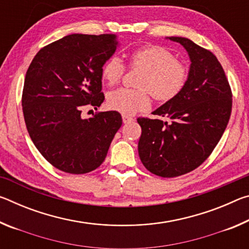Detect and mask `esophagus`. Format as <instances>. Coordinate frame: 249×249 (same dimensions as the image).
Instances as JSON below:
<instances>
[{
	"instance_id": "1",
	"label": "esophagus",
	"mask_w": 249,
	"mask_h": 249,
	"mask_svg": "<svg viewBox=\"0 0 249 249\" xmlns=\"http://www.w3.org/2000/svg\"><path fill=\"white\" fill-rule=\"evenodd\" d=\"M135 121L134 117L132 115H128V114H124L123 115V122L124 123H130V122Z\"/></svg>"
}]
</instances>
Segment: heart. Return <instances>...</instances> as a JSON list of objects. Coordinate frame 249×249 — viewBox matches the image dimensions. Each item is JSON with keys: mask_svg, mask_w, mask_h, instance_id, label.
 <instances>
[{"mask_svg": "<svg viewBox=\"0 0 249 249\" xmlns=\"http://www.w3.org/2000/svg\"><path fill=\"white\" fill-rule=\"evenodd\" d=\"M129 66L144 70L137 86L141 89L121 88L107 94L108 107L123 114H134L148 108L150 93L167 102L178 95L188 80V68L177 60L170 50L157 45L145 46L129 54ZM124 65L116 56L109 57L101 68V78L107 86H115L124 74Z\"/></svg>", "mask_w": 249, "mask_h": 249, "instance_id": "obj_1", "label": "heart"}]
</instances>
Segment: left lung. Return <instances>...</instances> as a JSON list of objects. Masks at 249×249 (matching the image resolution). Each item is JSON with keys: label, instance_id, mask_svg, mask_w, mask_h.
<instances>
[{"label": "left lung", "instance_id": "obj_1", "mask_svg": "<svg viewBox=\"0 0 249 249\" xmlns=\"http://www.w3.org/2000/svg\"><path fill=\"white\" fill-rule=\"evenodd\" d=\"M188 52L191 65L180 93L161 105L154 115L138 117L142 135L138 154L151 174L174 178L188 174L212 154L230 121L231 91L217 58L184 37H168Z\"/></svg>", "mask_w": 249, "mask_h": 249}]
</instances>
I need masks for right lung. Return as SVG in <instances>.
<instances>
[{
    "mask_svg": "<svg viewBox=\"0 0 249 249\" xmlns=\"http://www.w3.org/2000/svg\"><path fill=\"white\" fill-rule=\"evenodd\" d=\"M119 46L113 34H72L41 48L24 81V120L34 145L57 169L82 175L101 166L122 125L116 111L82 119L104 101L101 68Z\"/></svg>",
    "mask_w": 249,
    "mask_h": 249,
    "instance_id": "right-lung-1",
    "label": "right lung"
}]
</instances>
